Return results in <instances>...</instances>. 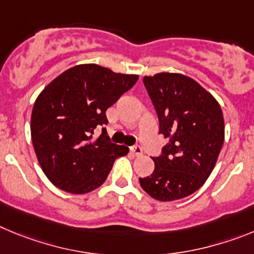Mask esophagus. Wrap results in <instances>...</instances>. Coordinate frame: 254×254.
<instances>
[{"mask_svg": "<svg viewBox=\"0 0 254 254\" xmlns=\"http://www.w3.org/2000/svg\"><path fill=\"white\" fill-rule=\"evenodd\" d=\"M130 150H131L132 154L136 155V157L143 154V149H141V147H139V145H132V147H130Z\"/></svg>", "mask_w": 254, "mask_h": 254, "instance_id": "34e87169", "label": "esophagus"}]
</instances>
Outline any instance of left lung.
I'll list each match as a JSON object with an SVG mask.
<instances>
[{
	"instance_id": "obj_1",
	"label": "left lung",
	"mask_w": 254,
	"mask_h": 254,
	"mask_svg": "<svg viewBox=\"0 0 254 254\" xmlns=\"http://www.w3.org/2000/svg\"><path fill=\"white\" fill-rule=\"evenodd\" d=\"M159 122V134L170 139L154 171L139 178L141 189L159 201L180 200L197 191L215 167L224 143L220 105L196 81L178 73L144 77Z\"/></svg>"
}]
</instances>
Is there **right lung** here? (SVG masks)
<instances>
[{
    "label": "right lung",
    "mask_w": 254,
    "mask_h": 254,
    "mask_svg": "<svg viewBox=\"0 0 254 254\" xmlns=\"http://www.w3.org/2000/svg\"><path fill=\"white\" fill-rule=\"evenodd\" d=\"M135 74L97 64L72 67L38 96L31 114V140L43 172L58 189L87 193L101 186L114 162L129 148L106 135V110L136 83ZM101 127L103 134L93 139Z\"/></svg>",
    "instance_id": "1"
}]
</instances>
